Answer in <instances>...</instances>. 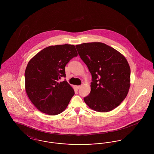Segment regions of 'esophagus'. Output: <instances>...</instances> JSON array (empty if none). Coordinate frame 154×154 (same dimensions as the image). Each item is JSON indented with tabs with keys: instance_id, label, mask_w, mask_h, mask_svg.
Segmentation results:
<instances>
[{
	"instance_id": "esophagus-1",
	"label": "esophagus",
	"mask_w": 154,
	"mask_h": 154,
	"mask_svg": "<svg viewBox=\"0 0 154 154\" xmlns=\"http://www.w3.org/2000/svg\"><path fill=\"white\" fill-rule=\"evenodd\" d=\"M76 87H77V89H80V88H81V85H79V86H77Z\"/></svg>"
}]
</instances>
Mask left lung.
<instances>
[{
	"label": "left lung",
	"instance_id": "left-lung-1",
	"mask_svg": "<svg viewBox=\"0 0 154 154\" xmlns=\"http://www.w3.org/2000/svg\"><path fill=\"white\" fill-rule=\"evenodd\" d=\"M75 47L92 75L91 92L84 102L96 111L114 109L125 99L131 85V69L126 59L100 42L82 43Z\"/></svg>",
	"mask_w": 154,
	"mask_h": 154
}]
</instances>
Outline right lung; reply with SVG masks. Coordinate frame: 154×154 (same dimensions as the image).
<instances>
[{
	"instance_id": "obj_1",
	"label": "right lung",
	"mask_w": 154,
	"mask_h": 154,
	"mask_svg": "<svg viewBox=\"0 0 154 154\" xmlns=\"http://www.w3.org/2000/svg\"><path fill=\"white\" fill-rule=\"evenodd\" d=\"M78 55L71 44L47 47L29 60L25 72V90L31 102L41 112L55 116L65 110L74 91L66 80L65 66Z\"/></svg>"
}]
</instances>
